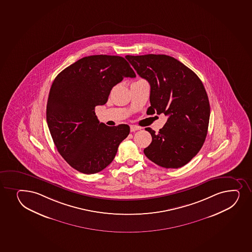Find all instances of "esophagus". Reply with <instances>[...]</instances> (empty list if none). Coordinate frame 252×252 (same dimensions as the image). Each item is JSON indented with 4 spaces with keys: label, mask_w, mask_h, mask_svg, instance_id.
Returning a JSON list of instances; mask_svg holds the SVG:
<instances>
[{
    "label": "esophagus",
    "mask_w": 252,
    "mask_h": 252,
    "mask_svg": "<svg viewBox=\"0 0 252 252\" xmlns=\"http://www.w3.org/2000/svg\"><path fill=\"white\" fill-rule=\"evenodd\" d=\"M138 130H141L140 126H135V125H131V126H130V131H131V132H134V131Z\"/></svg>",
    "instance_id": "1"
}]
</instances>
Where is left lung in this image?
Segmentation results:
<instances>
[{
	"label": "left lung",
	"mask_w": 252,
	"mask_h": 252,
	"mask_svg": "<svg viewBox=\"0 0 252 252\" xmlns=\"http://www.w3.org/2000/svg\"><path fill=\"white\" fill-rule=\"evenodd\" d=\"M126 58L150 84L151 111L168 116L158 132L146 128L153 141L145 148V155L162 167H183L197 155L208 132L210 106L203 83L173 57L146 54Z\"/></svg>",
	"instance_id": "8db88e82"
}]
</instances>
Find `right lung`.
I'll return each instance as SVG.
<instances>
[{
    "label": "right lung",
    "instance_id": "add662e5",
    "mask_svg": "<svg viewBox=\"0 0 252 252\" xmlns=\"http://www.w3.org/2000/svg\"><path fill=\"white\" fill-rule=\"evenodd\" d=\"M125 77L136 74L124 58L101 54L78 60L52 84L46 111L48 129L60 155L80 173L105 169L130 133L128 125L99 123L94 112Z\"/></svg>",
    "mask_w": 252,
    "mask_h": 252
}]
</instances>
